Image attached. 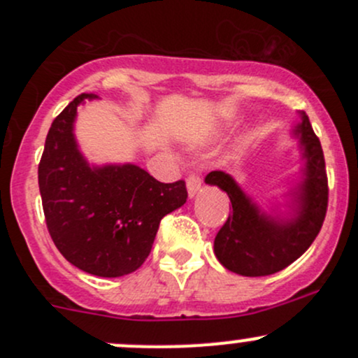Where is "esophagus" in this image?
Returning a JSON list of instances; mask_svg holds the SVG:
<instances>
[{"label":"esophagus","mask_w":358,"mask_h":358,"mask_svg":"<svg viewBox=\"0 0 358 358\" xmlns=\"http://www.w3.org/2000/svg\"><path fill=\"white\" fill-rule=\"evenodd\" d=\"M201 189V176L197 173H192L187 178V190H189V197H194Z\"/></svg>","instance_id":"obj_1"}]
</instances>
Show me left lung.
<instances>
[{
	"label": "left lung",
	"instance_id": "8db88e82",
	"mask_svg": "<svg viewBox=\"0 0 358 358\" xmlns=\"http://www.w3.org/2000/svg\"><path fill=\"white\" fill-rule=\"evenodd\" d=\"M299 117L294 135L305 168L301 183L291 196V216L263 213L227 173L211 171L206 176L208 185L225 190L232 202V213L215 237L216 258L230 272L244 277L280 272L312 246L322 229L329 199L326 161L308 115L299 112Z\"/></svg>",
	"mask_w": 358,
	"mask_h": 358
}]
</instances>
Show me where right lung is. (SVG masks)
<instances>
[{
    "instance_id": "1",
    "label": "right lung",
    "mask_w": 358,
    "mask_h": 358,
    "mask_svg": "<svg viewBox=\"0 0 358 358\" xmlns=\"http://www.w3.org/2000/svg\"><path fill=\"white\" fill-rule=\"evenodd\" d=\"M81 93L46 135L38 166L46 227L57 249L79 270L122 277L143 265L159 223L187 201L183 180L161 183L136 164L90 166L74 138Z\"/></svg>"
}]
</instances>
